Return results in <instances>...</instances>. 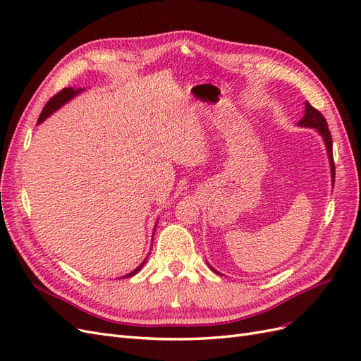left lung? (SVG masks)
Here are the masks:
<instances>
[{"mask_svg":"<svg viewBox=\"0 0 361 361\" xmlns=\"http://www.w3.org/2000/svg\"><path fill=\"white\" fill-rule=\"evenodd\" d=\"M298 126L316 129L321 134V137L324 138L326 154H329V159H330V167H331V182L334 185V174H336L334 171H336V169H334V161H333V141H331V134H330L329 125H326L325 117L318 110H316V108H313L309 102H305V113H304L302 118L298 122ZM209 268L214 272H216V274H220V272L215 271L211 265H209Z\"/></svg>","mask_w":361,"mask_h":361,"instance_id":"8db88e82","label":"left lung"}]
</instances>
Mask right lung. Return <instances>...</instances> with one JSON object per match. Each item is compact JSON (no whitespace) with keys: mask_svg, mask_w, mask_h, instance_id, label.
Wrapping results in <instances>:
<instances>
[{"mask_svg":"<svg viewBox=\"0 0 361 361\" xmlns=\"http://www.w3.org/2000/svg\"><path fill=\"white\" fill-rule=\"evenodd\" d=\"M81 92H84V89H73V87H68V89H63L60 93H57L56 96H52L51 99L48 101V104L45 105V108H43L42 110V113H40V116H39V120H37V125H40L42 122H45V118H48L52 113H56L60 106H63L64 104H68L71 99H73V97L76 96V94H80ZM155 226H158V224H155ZM157 228V227H155ZM146 264V260L143 262V264H141L140 267H137L133 272H129V274H126V276H123L122 279H128V277H133V276H135L137 272L143 268V265Z\"/></svg>","mask_w":361,"mask_h":361,"instance_id":"1","label":"right lung"}]
</instances>
